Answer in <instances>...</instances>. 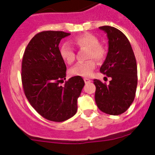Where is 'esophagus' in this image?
Returning <instances> with one entry per match:
<instances>
[{
	"mask_svg": "<svg viewBox=\"0 0 155 155\" xmlns=\"http://www.w3.org/2000/svg\"><path fill=\"white\" fill-rule=\"evenodd\" d=\"M84 81H85V84H87V83H89V82H91V81L90 79H87V78H85V79H84Z\"/></svg>",
	"mask_w": 155,
	"mask_h": 155,
	"instance_id": "obj_1",
	"label": "esophagus"
}]
</instances>
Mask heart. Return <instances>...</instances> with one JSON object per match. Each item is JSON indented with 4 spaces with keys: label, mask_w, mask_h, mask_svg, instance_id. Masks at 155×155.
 <instances>
[{
    "label": "heart",
    "mask_w": 155,
    "mask_h": 155,
    "mask_svg": "<svg viewBox=\"0 0 155 155\" xmlns=\"http://www.w3.org/2000/svg\"><path fill=\"white\" fill-rule=\"evenodd\" d=\"M72 43L80 48L87 49L86 58L89 59L87 61L76 64L75 66L69 70V73L72 76L79 77H88L96 68V62H101L105 59L107 51L104 46L99 43V40L96 36L89 33L83 34L75 37ZM60 55L64 61L68 64H71L76 59V54L73 48L68 44L64 43L60 48Z\"/></svg>",
    "instance_id": "b5f03b06"
}]
</instances>
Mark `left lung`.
<instances>
[{
  "label": "left lung",
  "mask_w": 155,
  "mask_h": 155,
  "mask_svg": "<svg viewBox=\"0 0 155 155\" xmlns=\"http://www.w3.org/2000/svg\"><path fill=\"white\" fill-rule=\"evenodd\" d=\"M109 39V51L100 71L112 78L109 85L94 79L96 86L95 102L105 113L118 115L132 104L137 86V66L135 55L127 37L111 26L99 28Z\"/></svg>",
  "instance_id": "8db88e82"
}]
</instances>
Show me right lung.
I'll return each instance as SVG.
<instances>
[{
    "label": "right lung",
    "instance_id": "right-lung-1",
    "mask_svg": "<svg viewBox=\"0 0 155 155\" xmlns=\"http://www.w3.org/2000/svg\"><path fill=\"white\" fill-rule=\"evenodd\" d=\"M64 31H46L36 34L25 50L21 61L24 93L33 108L46 119L61 122L77 112V99L85 85L83 79H66L67 67L60 55Z\"/></svg>",
    "mask_w": 155,
    "mask_h": 155
}]
</instances>
